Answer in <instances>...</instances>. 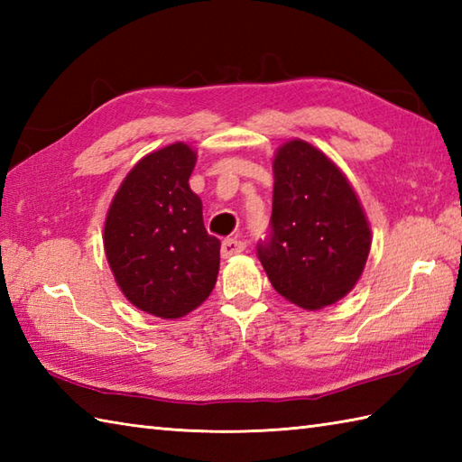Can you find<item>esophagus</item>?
<instances>
[{
  "instance_id": "esophagus-1",
  "label": "esophagus",
  "mask_w": 462,
  "mask_h": 462,
  "mask_svg": "<svg viewBox=\"0 0 462 462\" xmlns=\"http://www.w3.org/2000/svg\"><path fill=\"white\" fill-rule=\"evenodd\" d=\"M244 250H246V242H242L238 238H226L222 242L220 254H222V258H232V256H236V254H240Z\"/></svg>"
}]
</instances>
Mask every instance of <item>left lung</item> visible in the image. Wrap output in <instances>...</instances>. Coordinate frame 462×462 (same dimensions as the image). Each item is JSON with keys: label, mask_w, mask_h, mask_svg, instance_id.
Instances as JSON below:
<instances>
[{"label": "left lung", "mask_w": 462, "mask_h": 462, "mask_svg": "<svg viewBox=\"0 0 462 462\" xmlns=\"http://www.w3.org/2000/svg\"><path fill=\"white\" fill-rule=\"evenodd\" d=\"M272 238L258 248L273 290L303 310H323L356 288L371 250L357 192L329 156L301 139L273 154Z\"/></svg>", "instance_id": "obj_1"}]
</instances>
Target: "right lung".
Wrapping results in <instances>:
<instances>
[{"label":"right lung","instance_id":"add662e5","mask_svg":"<svg viewBox=\"0 0 462 462\" xmlns=\"http://www.w3.org/2000/svg\"><path fill=\"white\" fill-rule=\"evenodd\" d=\"M196 151L186 143L144 154L113 196L103 246L116 286L136 310L179 319L210 296L220 240L204 228L189 186Z\"/></svg>","mask_w":462,"mask_h":462}]
</instances>
